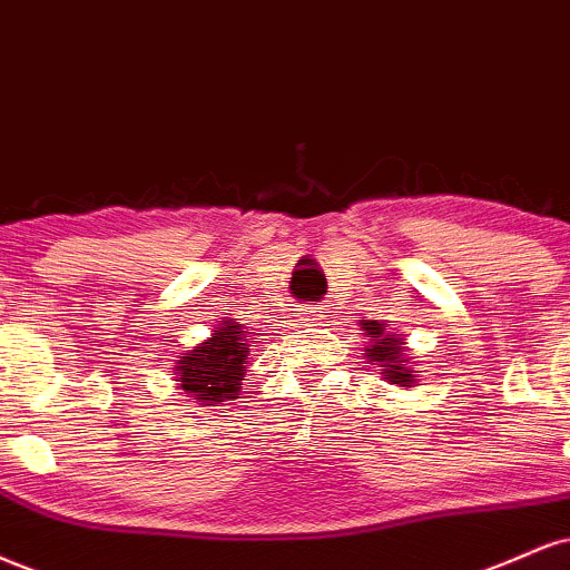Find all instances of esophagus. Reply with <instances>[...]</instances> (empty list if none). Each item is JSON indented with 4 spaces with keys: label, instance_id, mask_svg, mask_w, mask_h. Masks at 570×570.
<instances>
[{
    "label": "esophagus",
    "instance_id": "esophagus-1",
    "mask_svg": "<svg viewBox=\"0 0 570 570\" xmlns=\"http://www.w3.org/2000/svg\"><path fill=\"white\" fill-rule=\"evenodd\" d=\"M299 324L303 326H321V321H324V307H318V305H305V307H299Z\"/></svg>",
    "mask_w": 570,
    "mask_h": 570
}]
</instances>
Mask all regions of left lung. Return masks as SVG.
<instances>
[{"instance_id": "obj_1", "label": "left lung", "mask_w": 570, "mask_h": 570, "mask_svg": "<svg viewBox=\"0 0 570 570\" xmlns=\"http://www.w3.org/2000/svg\"><path fill=\"white\" fill-rule=\"evenodd\" d=\"M361 332L372 340L363 351L374 366H380L382 380L401 390L416 387V372L411 368L403 334L393 332L385 321H361Z\"/></svg>"}]
</instances>
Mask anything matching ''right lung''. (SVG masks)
Here are the masks:
<instances>
[{"label":"right lung","mask_w":570,"mask_h":570,"mask_svg":"<svg viewBox=\"0 0 570 570\" xmlns=\"http://www.w3.org/2000/svg\"><path fill=\"white\" fill-rule=\"evenodd\" d=\"M252 347L255 334L238 324V318L219 321L207 340L177 355L173 368L177 390L202 406L238 397Z\"/></svg>","instance_id":"add662e5"}]
</instances>
